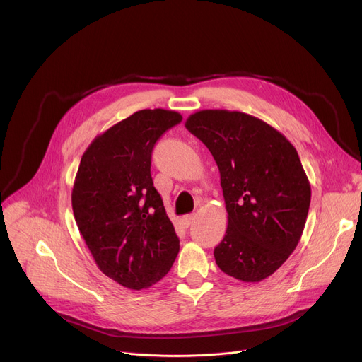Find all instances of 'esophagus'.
<instances>
[{"label":"esophagus","mask_w":362,"mask_h":362,"mask_svg":"<svg viewBox=\"0 0 362 362\" xmlns=\"http://www.w3.org/2000/svg\"><path fill=\"white\" fill-rule=\"evenodd\" d=\"M195 221V214H189V215H183L182 216V223L185 227H190Z\"/></svg>","instance_id":"esophagus-1"}]
</instances>
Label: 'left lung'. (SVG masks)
Returning a JSON list of instances; mask_svg holds the SVG:
<instances>
[{
  "mask_svg": "<svg viewBox=\"0 0 362 362\" xmlns=\"http://www.w3.org/2000/svg\"><path fill=\"white\" fill-rule=\"evenodd\" d=\"M185 127L205 144L221 176L228 227L214 249L216 264L245 282L271 276L297 247L310 208L297 150L243 112L201 110Z\"/></svg>",
  "mask_w": 362,
  "mask_h": 362,
  "instance_id": "8db88e82",
  "label": "left lung"
}]
</instances>
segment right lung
<instances>
[{
  "mask_svg": "<svg viewBox=\"0 0 362 362\" xmlns=\"http://www.w3.org/2000/svg\"><path fill=\"white\" fill-rule=\"evenodd\" d=\"M180 122L173 110H138L95 138L80 161L71 195L76 223L99 269L129 290L158 282L179 253L153 185L151 154Z\"/></svg>",
  "mask_w": 362,
  "mask_h": 362,
  "instance_id": "add662e5",
  "label": "right lung"
}]
</instances>
